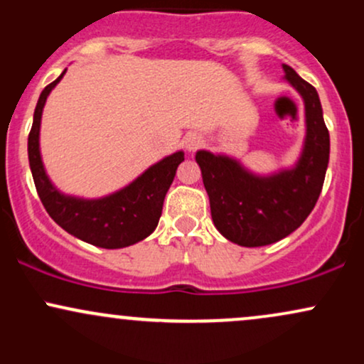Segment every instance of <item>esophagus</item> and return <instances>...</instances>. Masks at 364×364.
Listing matches in <instances>:
<instances>
[{"mask_svg": "<svg viewBox=\"0 0 364 364\" xmlns=\"http://www.w3.org/2000/svg\"><path fill=\"white\" fill-rule=\"evenodd\" d=\"M200 145H202V136L196 135V133H191V135L185 136V149L188 152H195Z\"/></svg>", "mask_w": 364, "mask_h": 364, "instance_id": "1", "label": "esophagus"}]
</instances>
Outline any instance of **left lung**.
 Returning <instances> with one entry per match:
<instances>
[{"label": "left lung", "instance_id": "1", "mask_svg": "<svg viewBox=\"0 0 364 364\" xmlns=\"http://www.w3.org/2000/svg\"><path fill=\"white\" fill-rule=\"evenodd\" d=\"M282 68L286 80L303 97L306 118V139L294 168L257 176L236 159L207 150L195 156L217 231L248 248L272 245L304 223L318 200L328 166L330 136L318 94L291 66Z\"/></svg>", "mask_w": 364, "mask_h": 364}]
</instances>
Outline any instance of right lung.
I'll use <instances>...</instances> for the list:
<instances>
[{
	"label": "right lung",
	"mask_w": 364,
	"mask_h": 364,
	"mask_svg": "<svg viewBox=\"0 0 364 364\" xmlns=\"http://www.w3.org/2000/svg\"><path fill=\"white\" fill-rule=\"evenodd\" d=\"M65 72L41 92L28 133V162L41 202L54 223L85 243L107 250L139 243L157 228L166 193L176 176L178 166L185 161V154L179 150L164 157L123 190L104 198L85 200L63 195L46 174L41 159L39 129L46 99Z\"/></svg>",
	"instance_id": "1"
}]
</instances>
